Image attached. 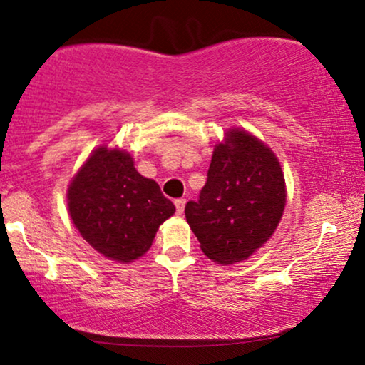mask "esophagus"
<instances>
[{"mask_svg": "<svg viewBox=\"0 0 365 365\" xmlns=\"http://www.w3.org/2000/svg\"><path fill=\"white\" fill-rule=\"evenodd\" d=\"M174 204H176V212L178 214H182L184 212V206H186V199L184 197H179L174 201Z\"/></svg>", "mask_w": 365, "mask_h": 365, "instance_id": "34e87169", "label": "esophagus"}]
</instances>
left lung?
Returning a JSON list of instances; mask_svg holds the SVG:
<instances>
[{"mask_svg": "<svg viewBox=\"0 0 365 365\" xmlns=\"http://www.w3.org/2000/svg\"><path fill=\"white\" fill-rule=\"evenodd\" d=\"M286 206L277 158L257 138L232 129L214 148L207 181L186 219L202 252L219 264L244 261L276 231Z\"/></svg>", "mask_w": 365, "mask_h": 365, "instance_id": "left-lung-1", "label": "left lung"}]
</instances>
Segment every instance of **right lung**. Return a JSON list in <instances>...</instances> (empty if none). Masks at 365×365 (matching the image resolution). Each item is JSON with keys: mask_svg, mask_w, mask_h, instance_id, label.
Returning a JSON list of instances; mask_svg holds the SVG:
<instances>
[{"mask_svg": "<svg viewBox=\"0 0 365 365\" xmlns=\"http://www.w3.org/2000/svg\"><path fill=\"white\" fill-rule=\"evenodd\" d=\"M68 207L81 236L113 261L131 262L151 247L176 207L128 153L99 148L68 189Z\"/></svg>", "mask_w": 365, "mask_h": 365, "instance_id": "right-lung-1", "label": "right lung"}]
</instances>
